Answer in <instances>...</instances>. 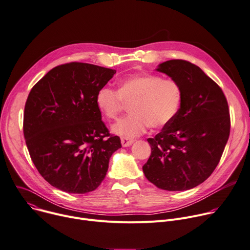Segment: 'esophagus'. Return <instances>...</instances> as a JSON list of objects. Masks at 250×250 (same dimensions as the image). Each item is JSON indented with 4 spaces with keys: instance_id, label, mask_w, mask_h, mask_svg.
Masks as SVG:
<instances>
[{
    "instance_id": "esophagus-1",
    "label": "esophagus",
    "mask_w": 250,
    "mask_h": 250,
    "mask_svg": "<svg viewBox=\"0 0 250 250\" xmlns=\"http://www.w3.org/2000/svg\"><path fill=\"white\" fill-rule=\"evenodd\" d=\"M133 142L134 141L132 139H129V138H122L121 139V143H122L123 146H125V147L131 146L133 144Z\"/></svg>"
}]
</instances>
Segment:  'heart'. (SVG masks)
<instances>
[{"mask_svg":"<svg viewBox=\"0 0 250 250\" xmlns=\"http://www.w3.org/2000/svg\"><path fill=\"white\" fill-rule=\"evenodd\" d=\"M183 88L173 79L156 75H134L121 81L119 90L101 87L96 97L98 108L109 120H116L129 104L130 113L112 125V132L124 138L143 133L149 125L160 128L177 115Z\"/></svg>","mask_w":250,"mask_h":250,"instance_id":"obj_1","label":"heart"}]
</instances>
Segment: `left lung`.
Listing matches in <instances>:
<instances>
[{
	"mask_svg": "<svg viewBox=\"0 0 250 250\" xmlns=\"http://www.w3.org/2000/svg\"><path fill=\"white\" fill-rule=\"evenodd\" d=\"M156 71L180 84L183 101L175 118L147 139L151 153L143 170L158 188L188 190L208 178L220 161L230 131L228 101L219 85L188 61H167Z\"/></svg>",
	"mask_w": 250,
	"mask_h": 250,
	"instance_id": "obj_1",
	"label": "left lung"
}]
</instances>
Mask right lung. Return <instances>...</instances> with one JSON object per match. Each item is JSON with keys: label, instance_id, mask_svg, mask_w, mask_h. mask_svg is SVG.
I'll use <instances>...</instances> for the list:
<instances>
[{"label": "right lung", "instance_id": "obj_1", "mask_svg": "<svg viewBox=\"0 0 250 250\" xmlns=\"http://www.w3.org/2000/svg\"><path fill=\"white\" fill-rule=\"evenodd\" d=\"M116 74L85 62L58 65L31 89L24 135L40 174L56 188L83 194L104 179L111 154L122 147L102 121L96 97Z\"/></svg>", "mask_w": 250, "mask_h": 250}]
</instances>
